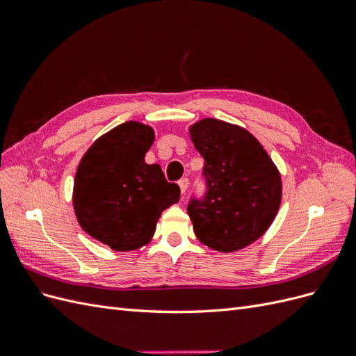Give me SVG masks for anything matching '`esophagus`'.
<instances>
[{"label":"esophagus","instance_id":"34e87169","mask_svg":"<svg viewBox=\"0 0 356 356\" xmlns=\"http://www.w3.org/2000/svg\"><path fill=\"white\" fill-rule=\"evenodd\" d=\"M178 184H179V188H181V193H182V195H186V191H187L188 184H190L188 178H181V179L178 181Z\"/></svg>","mask_w":356,"mask_h":356}]
</instances>
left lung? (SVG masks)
I'll return each mask as SVG.
<instances>
[{"label":"left lung","instance_id":"1","mask_svg":"<svg viewBox=\"0 0 356 356\" xmlns=\"http://www.w3.org/2000/svg\"><path fill=\"white\" fill-rule=\"evenodd\" d=\"M204 160V193L191 196L188 217L197 239L232 252L268 229L281 204V175L261 144L245 129L203 118L190 129Z\"/></svg>","mask_w":356,"mask_h":356}]
</instances>
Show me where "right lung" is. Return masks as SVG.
Listing matches in <instances>:
<instances>
[{
  "label": "right lung",
  "instance_id": "obj_1",
  "mask_svg": "<svg viewBox=\"0 0 356 356\" xmlns=\"http://www.w3.org/2000/svg\"><path fill=\"white\" fill-rule=\"evenodd\" d=\"M149 126L126 122L96 139L74 181V209L84 232L114 251H134L156 230L161 212L179 200L159 165H147Z\"/></svg>",
  "mask_w": 356,
  "mask_h": 356
}]
</instances>
